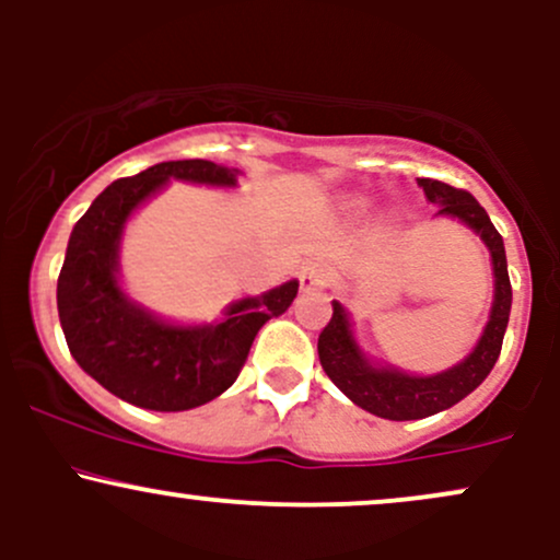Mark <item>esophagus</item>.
Segmentation results:
<instances>
[{"label": "esophagus", "mask_w": 560, "mask_h": 560, "mask_svg": "<svg viewBox=\"0 0 560 560\" xmlns=\"http://www.w3.org/2000/svg\"><path fill=\"white\" fill-rule=\"evenodd\" d=\"M329 281V268L324 262H307L300 271V287L302 292H316Z\"/></svg>", "instance_id": "34e87169"}]
</instances>
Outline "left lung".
I'll list each match as a JSON object with an SVG mask.
<instances>
[{
  "label": "left lung",
  "instance_id": "obj_1",
  "mask_svg": "<svg viewBox=\"0 0 560 560\" xmlns=\"http://www.w3.org/2000/svg\"><path fill=\"white\" fill-rule=\"evenodd\" d=\"M423 195L436 205V215L455 218L485 242L490 249L494 294L490 318L479 342L460 363L450 365L440 374H408L397 365L378 363L363 352L352 331L350 313L339 300H331L334 313L326 329L318 337V358L326 376L350 397L358 408L369 410L378 419L389 421H416L440 410L453 408L490 376L494 361L503 347L508 316H511V279H508V262L503 236L492 226L490 215L468 191L455 186L434 182V178H419Z\"/></svg>",
  "mask_w": 560,
  "mask_h": 560
}]
</instances>
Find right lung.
Wrapping results in <instances>:
<instances>
[{"mask_svg":"<svg viewBox=\"0 0 560 560\" xmlns=\"http://www.w3.org/2000/svg\"><path fill=\"white\" fill-rule=\"evenodd\" d=\"M242 171L210 160H168L118 178L70 231L57 279V313L70 355L94 382L147 410H189L223 395L240 376L266 320L287 311L300 281L234 300L213 324H176L128 298L120 240L147 199L186 182L234 189Z\"/></svg>","mask_w":560,"mask_h":560,"instance_id":"obj_1","label":"right lung"}]
</instances>
